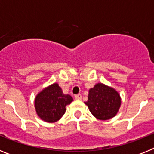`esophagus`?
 <instances>
[{
    "label": "esophagus",
    "instance_id": "34e87169",
    "mask_svg": "<svg viewBox=\"0 0 154 154\" xmlns=\"http://www.w3.org/2000/svg\"><path fill=\"white\" fill-rule=\"evenodd\" d=\"M75 99L76 100H81V99H82L81 94H78V95L75 96Z\"/></svg>",
    "mask_w": 154,
    "mask_h": 154
}]
</instances>
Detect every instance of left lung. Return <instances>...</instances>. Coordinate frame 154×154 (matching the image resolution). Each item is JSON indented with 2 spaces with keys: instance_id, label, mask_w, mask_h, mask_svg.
<instances>
[{
  "instance_id": "1",
  "label": "left lung",
  "mask_w": 154,
  "mask_h": 154,
  "mask_svg": "<svg viewBox=\"0 0 154 154\" xmlns=\"http://www.w3.org/2000/svg\"><path fill=\"white\" fill-rule=\"evenodd\" d=\"M91 113L100 120L114 117L121 105V98L116 90L103 83H97L89 89L88 101L85 102Z\"/></svg>"
}]
</instances>
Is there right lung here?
I'll return each instance as SVG.
<instances>
[{"instance_id":"1","label":"right lung","mask_w":154,"mask_h":154,"mask_svg":"<svg viewBox=\"0 0 154 154\" xmlns=\"http://www.w3.org/2000/svg\"><path fill=\"white\" fill-rule=\"evenodd\" d=\"M73 101L70 95H65L58 83H54L44 89L36 96L35 107L42 120L55 123L65 114V106Z\"/></svg>"}]
</instances>
